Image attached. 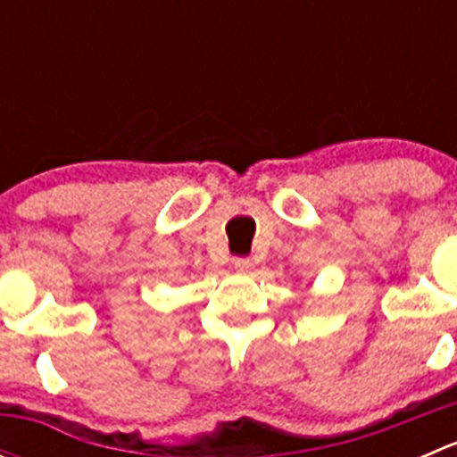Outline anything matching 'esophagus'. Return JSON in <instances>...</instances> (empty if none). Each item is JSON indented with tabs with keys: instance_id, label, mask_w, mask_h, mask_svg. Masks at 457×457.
I'll return each mask as SVG.
<instances>
[{
	"instance_id": "1",
	"label": "esophagus",
	"mask_w": 457,
	"mask_h": 457,
	"mask_svg": "<svg viewBox=\"0 0 457 457\" xmlns=\"http://www.w3.org/2000/svg\"><path fill=\"white\" fill-rule=\"evenodd\" d=\"M234 267H237L238 271H243V274H247V271L254 270V261L247 256H238V258H234Z\"/></svg>"
}]
</instances>
